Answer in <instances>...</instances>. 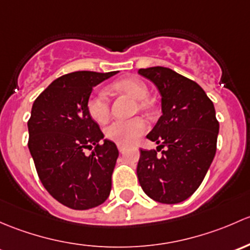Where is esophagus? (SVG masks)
<instances>
[{
  "instance_id": "34e87169",
  "label": "esophagus",
  "mask_w": 250,
  "mask_h": 250,
  "mask_svg": "<svg viewBox=\"0 0 250 250\" xmlns=\"http://www.w3.org/2000/svg\"><path fill=\"white\" fill-rule=\"evenodd\" d=\"M118 149H119L120 153H124V151H125V148L123 146H118Z\"/></svg>"
}]
</instances>
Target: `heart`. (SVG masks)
I'll return each instance as SVG.
<instances>
[{"label": "heart", "mask_w": 250, "mask_h": 250, "mask_svg": "<svg viewBox=\"0 0 250 250\" xmlns=\"http://www.w3.org/2000/svg\"><path fill=\"white\" fill-rule=\"evenodd\" d=\"M117 92L128 95L137 100V109L146 110L150 108L149 102V89L144 82L140 79H123L112 85ZM86 110L94 122L106 123L109 117V101L104 92H92L86 101ZM148 128L146 122L141 117L128 120H115L104 130V135L109 141L119 146H130L135 143Z\"/></svg>", "instance_id": "b5f03b06"}]
</instances>
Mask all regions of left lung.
I'll use <instances>...</instances> for the list:
<instances>
[{
	"mask_svg": "<svg viewBox=\"0 0 250 250\" xmlns=\"http://www.w3.org/2000/svg\"><path fill=\"white\" fill-rule=\"evenodd\" d=\"M138 73L161 95L163 115L146 138L165 148L161 156L141 149L138 181L154 201L174 205L196 191L214 159L219 133L214 104L199 84L173 69L155 66Z\"/></svg>",
	"mask_w": 250,
	"mask_h": 250,
	"instance_id": "8db88e82",
	"label": "left lung"
}]
</instances>
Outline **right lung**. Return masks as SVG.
Masks as SVG:
<instances>
[{"label":"right lung","mask_w":250,"mask_h":250,"mask_svg":"<svg viewBox=\"0 0 250 250\" xmlns=\"http://www.w3.org/2000/svg\"><path fill=\"white\" fill-rule=\"evenodd\" d=\"M117 73L65 74L36 99L31 109L29 150L38 177L56 201L72 209L97 207L110 194L119 151L87 114L86 101L92 87ZM91 147L86 157L83 150Z\"/></svg>","instance_id":"obj_1"}]
</instances>
